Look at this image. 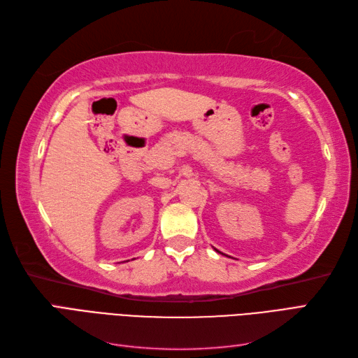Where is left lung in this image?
Listing matches in <instances>:
<instances>
[{
	"label": "left lung",
	"instance_id": "obj_1",
	"mask_svg": "<svg viewBox=\"0 0 358 358\" xmlns=\"http://www.w3.org/2000/svg\"><path fill=\"white\" fill-rule=\"evenodd\" d=\"M215 251H216V252H220V251H218V249H215ZM220 254H221V252H220Z\"/></svg>",
	"mask_w": 358,
	"mask_h": 358
}]
</instances>
